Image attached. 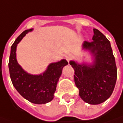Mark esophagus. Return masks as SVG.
I'll return each mask as SVG.
<instances>
[{"mask_svg":"<svg viewBox=\"0 0 123 123\" xmlns=\"http://www.w3.org/2000/svg\"><path fill=\"white\" fill-rule=\"evenodd\" d=\"M71 57H72V56H71V55H70V54H67V55H65V58H66V60L68 62L71 59Z\"/></svg>","mask_w":123,"mask_h":123,"instance_id":"1","label":"esophagus"}]
</instances>
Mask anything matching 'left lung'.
Returning <instances> with one entry per match:
<instances>
[{
	"mask_svg": "<svg viewBox=\"0 0 123 123\" xmlns=\"http://www.w3.org/2000/svg\"><path fill=\"white\" fill-rule=\"evenodd\" d=\"M92 42L86 41L83 47L96 56L92 65H77L70 62L74 71V80L79 96L90 104H99L113 92L117 78V68L110 41L103 33L93 29Z\"/></svg>",
	"mask_w": 123,
	"mask_h": 123,
	"instance_id": "obj_1",
	"label": "left lung"
}]
</instances>
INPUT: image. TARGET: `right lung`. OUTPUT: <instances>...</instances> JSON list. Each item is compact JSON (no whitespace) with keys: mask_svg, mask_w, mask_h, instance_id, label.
Listing matches in <instances>:
<instances>
[{"mask_svg":"<svg viewBox=\"0 0 123 123\" xmlns=\"http://www.w3.org/2000/svg\"><path fill=\"white\" fill-rule=\"evenodd\" d=\"M31 30L32 29L25 30L11 46L9 62V73L12 85L24 98L31 103L42 104L53 99L62 69L68 62L62 60L52 63L47 70L40 75H31L25 72L17 61L16 48L25 34Z\"/></svg>","mask_w":123,"mask_h":123,"instance_id":"obj_1","label":"right lung"}]
</instances>
